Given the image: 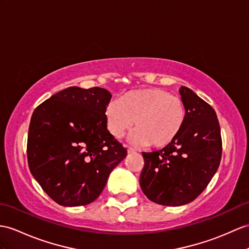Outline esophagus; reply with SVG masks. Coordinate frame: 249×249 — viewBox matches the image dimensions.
I'll return each mask as SVG.
<instances>
[{
  "mask_svg": "<svg viewBox=\"0 0 249 249\" xmlns=\"http://www.w3.org/2000/svg\"><path fill=\"white\" fill-rule=\"evenodd\" d=\"M135 152H136L135 149H133L131 147H128V153H135Z\"/></svg>",
  "mask_w": 249,
  "mask_h": 249,
  "instance_id": "esophagus-1",
  "label": "esophagus"
}]
</instances>
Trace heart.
I'll list each match as a JSON object with an SVG mask.
<instances>
[{"label":"heart","mask_w":249,"mask_h":249,"mask_svg":"<svg viewBox=\"0 0 249 249\" xmlns=\"http://www.w3.org/2000/svg\"><path fill=\"white\" fill-rule=\"evenodd\" d=\"M185 120L183 101L157 88L131 90L106 108L107 130L114 137H124L135 124L132 142L156 149L172 143L183 130Z\"/></svg>","instance_id":"b5f03b06"}]
</instances>
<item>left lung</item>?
Listing matches in <instances>:
<instances>
[{
  "instance_id": "obj_1",
  "label": "left lung",
  "mask_w": 249,
  "mask_h": 249,
  "mask_svg": "<svg viewBox=\"0 0 249 249\" xmlns=\"http://www.w3.org/2000/svg\"><path fill=\"white\" fill-rule=\"evenodd\" d=\"M186 110L184 128L175 141L160 151L142 152L139 178L150 201L183 206L201 195L220 166L222 138L215 111L186 87L179 89Z\"/></svg>"
}]
</instances>
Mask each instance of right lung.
<instances>
[{
    "label": "right lung",
    "mask_w": 249,
    "mask_h": 249,
    "mask_svg": "<svg viewBox=\"0 0 249 249\" xmlns=\"http://www.w3.org/2000/svg\"><path fill=\"white\" fill-rule=\"evenodd\" d=\"M106 89L71 87L36 107L27 139L29 170L59 205L94 202L126 149L108 132Z\"/></svg>",
    "instance_id": "1"
}]
</instances>
